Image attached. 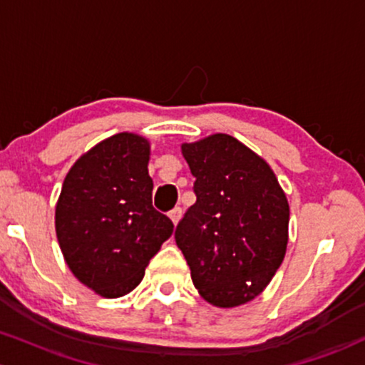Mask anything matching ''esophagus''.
Listing matches in <instances>:
<instances>
[{"mask_svg": "<svg viewBox=\"0 0 365 365\" xmlns=\"http://www.w3.org/2000/svg\"><path fill=\"white\" fill-rule=\"evenodd\" d=\"M168 216H170V220L173 221V225H177L178 221H180V217H182V209H180V207H175V209H171Z\"/></svg>", "mask_w": 365, "mask_h": 365, "instance_id": "1", "label": "esophagus"}]
</instances>
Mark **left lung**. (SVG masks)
I'll return each instance as SVG.
<instances>
[{"label":"left lung","mask_w":365,"mask_h":365,"mask_svg":"<svg viewBox=\"0 0 365 365\" xmlns=\"http://www.w3.org/2000/svg\"><path fill=\"white\" fill-rule=\"evenodd\" d=\"M197 195L175 232L199 295L221 309L250 302L282 266L290 206L274 171L228 133L183 142Z\"/></svg>","instance_id":"8db88e82"}]
</instances>
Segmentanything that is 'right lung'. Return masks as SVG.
<instances>
[{"label":"right lung","mask_w":365,"mask_h":365,"mask_svg":"<svg viewBox=\"0 0 365 365\" xmlns=\"http://www.w3.org/2000/svg\"><path fill=\"white\" fill-rule=\"evenodd\" d=\"M149 156L145 137H108L73 163L58 197L54 226L65 262L106 299L132 292L173 233L170 217L153 207Z\"/></svg>","instance_id":"right-lung-1"}]
</instances>
